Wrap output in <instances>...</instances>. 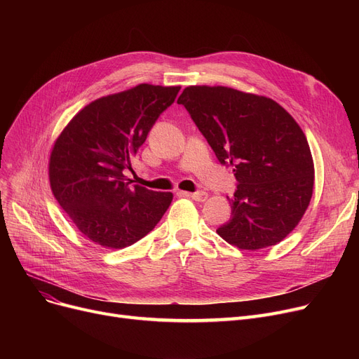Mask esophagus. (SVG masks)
<instances>
[{
  "label": "esophagus",
  "instance_id": "1",
  "mask_svg": "<svg viewBox=\"0 0 359 359\" xmlns=\"http://www.w3.org/2000/svg\"><path fill=\"white\" fill-rule=\"evenodd\" d=\"M182 195H184L187 198H192L194 201H198V202H205L206 199H208V194H206V192H194V194L183 192Z\"/></svg>",
  "mask_w": 359,
  "mask_h": 359
}]
</instances>
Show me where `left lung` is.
I'll list each match as a JSON object with an SVG mask.
<instances>
[{"label": "left lung", "mask_w": 359, "mask_h": 359, "mask_svg": "<svg viewBox=\"0 0 359 359\" xmlns=\"http://www.w3.org/2000/svg\"><path fill=\"white\" fill-rule=\"evenodd\" d=\"M177 103L238 182L219 237L241 250L284 240L313 195L314 163L303 129L275 100L230 87L189 86Z\"/></svg>", "instance_id": "1"}]
</instances>
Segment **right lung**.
I'll use <instances>...</instances> for the list:
<instances>
[{"label": "right lung", "instance_id": "right-lung-1", "mask_svg": "<svg viewBox=\"0 0 359 359\" xmlns=\"http://www.w3.org/2000/svg\"><path fill=\"white\" fill-rule=\"evenodd\" d=\"M180 87L140 84L91 102L56 138L50 189L80 233L106 249H123L153 230L172 192L130 184L123 175L149 129Z\"/></svg>", "mask_w": 359, "mask_h": 359}]
</instances>
